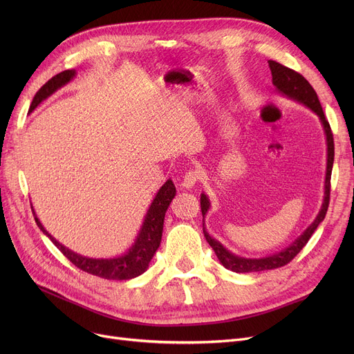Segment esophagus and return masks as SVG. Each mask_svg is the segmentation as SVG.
<instances>
[{"instance_id": "1", "label": "esophagus", "mask_w": 354, "mask_h": 354, "mask_svg": "<svg viewBox=\"0 0 354 354\" xmlns=\"http://www.w3.org/2000/svg\"><path fill=\"white\" fill-rule=\"evenodd\" d=\"M198 180H199V174L196 171H189V172L185 174V176H183L182 188L189 191V189H192L195 187V185L198 183Z\"/></svg>"}]
</instances>
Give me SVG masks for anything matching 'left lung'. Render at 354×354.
<instances>
[{"label": "left lung", "instance_id": "left-lung-1", "mask_svg": "<svg viewBox=\"0 0 354 354\" xmlns=\"http://www.w3.org/2000/svg\"><path fill=\"white\" fill-rule=\"evenodd\" d=\"M271 76H272V84L275 87V91L283 97H287L295 103L303 104L307 109H310L314 115H317L326 136V145H327V166H326V178H324V196L322 208L314 218L311 224L304 230V232L297 236L292 243L286 247L284 250L261 257V258H247L239 257L234 252H231L228 248L222 245L218 239L209 235L205 227V215L208 214L211 208V201L205 192L201 194V211L203 216V235H205L208 244L212 247L219 263L224 266L227 270H231L234 272H258V271H267V270H275L280 268L286 264H288L291 259L299 254L303 247L308 243L313 232L317 230V227L322 224L328 208V199H330V178H331V169L334 162V142H333V133L330 124L324 116L323 107L320 104V100L317 97V93L314 91L311 84L301 76L300 73H297L280 63L268 62Z\"/></svg>", "mask_w": 354, "mask_h": 354}]
</instances>
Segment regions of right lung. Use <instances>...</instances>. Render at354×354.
Segmentation results:
<instances>
[{
	"label": "right lung",
	"mask_w": 354,
	"mask_h": 354,
	"mask_svg": "<svg viewBox=\"0 0 354 354\" xmlns=\"http://www.w3.org/2000/svg\"><path fill=\"white\" fill-rule=\"evenodd\" d=\"M76 70H66L57 76L50 79L39 91L35 93V96L30 106V113L37 107L40 106L46 99H48L55 91L68 84L74 77H76ZM176 195V188L171 179H167L159 191L156 192L153 201L149 205L146 215L143 218L142 227L132 243L124 254L118 257L110 258H91L86 255H80L68 250L66 245L59 243L48 231L43 227L40 219L37 218L35 211L32 209L34 219L37 225L43 231L44 235H47L51 243L57 247L70 261L76 266L77 268L93 274L96 277L104 278V280H130V278L139 277L149 268V263L153 258L155 252L158 251L160 241H162V232H163V221L165 214L169 208L172 199ZM32 208V207H31Z\"/></svg>",
	"instance_id": "1"
}]
</instances>
